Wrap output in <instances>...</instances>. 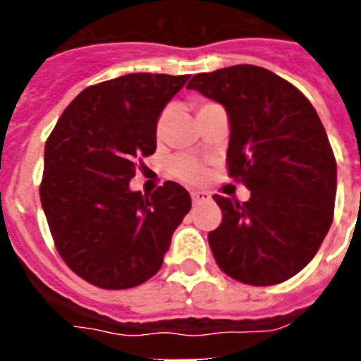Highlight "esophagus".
<instances>
[{
    "label": "esophagus",
    "mask_w": 361,
    "mask_h": 361,
    "mask_svg": "<svg viewBox=\"0 0 361 361\" xmlns=\"http://www.w3.org/2000/svg\"><path fill=\"white\" fill-rule=\"evenodd\" d=\"M191 200L195 206H198V204L206 202V200H209V192L206 191H192L191 192Z\"/></svg>",
    "instance_id": "34e87169"
}]
</instances>
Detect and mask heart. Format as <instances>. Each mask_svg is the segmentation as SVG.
<instances>
[{"instance_id":"obj_1","label":"heart","mask_w":361,"mask_h":361,"mask_svg":"<svg viewBox=\"0 0 361 361\" xmlns=\"http://www.w3.org/2000/svg\"><path fill=\"white\" fill-rule=\"evenodd\" d=\"M206 104L209 103L200 104L198 110L204 109ZM164 118H166V114H161V118H159L157 121V129L163 127ZM172 176L178 178L180 181H183V183L197 185V183H202V181L206 180V166H204V163H200L198 159L189 157V155H181V157H176L174 163H172Z\"/></svg>"}]
</instances>
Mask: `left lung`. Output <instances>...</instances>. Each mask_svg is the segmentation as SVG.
Masks as SVG:
<instances>
[{
	"instance_id": "8db88e82",
	"label": "left lung",
	"mask_w": 361,
	"mask_h": 361,
	"mask_svg": "<svg viewBox=\"0 0 361 361\" xmlns=\"http://www.w3.org/2000/svg\"><path fill=\"white\" fill-rule=\"evenodd\" d=\"M187 87L225 106L226 169L251 191L247 202L214 195L223 212L208 234L215 262L245 285L290 279L334 221L337 164L317 110L296 86L257 65L200 73Z\"/></svg>"
}]
</instances>
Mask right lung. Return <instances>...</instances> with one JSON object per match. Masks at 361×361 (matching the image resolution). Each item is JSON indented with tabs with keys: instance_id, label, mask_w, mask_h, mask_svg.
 Returning <instances> with one entry per match:
<instances>
[{
	"instance_id": "add662e5",
	"label": "right lung",
	"mask_w": 361,
	"mask_h": 361,
	"mask_svg": "<svg viewBox=\"0 0 361 361\" xmlns=\"http://www.w3.org/2000/svg\"><path fill=\"white\" fill-rule=\"evenodd\" d=\"M189 75L135 73L86 87L44 146L41 204L63 262L87 283L123 290L152 279L189 209V192L164 181L149 197L129 189L155 153L157 118Z\"/></svg>"
}]
</instances>
